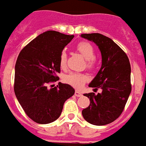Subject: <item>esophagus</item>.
<instances>
[{"instance_id": "esophagus-1", "label": "esophagus", "mask_w": 146, "mask_h": 146, "mask_svg": "<svg viewBox=\"0 0 146 146\" xmlns=\"http://www.w3.org/2000/svg\"><path fill=\"white\" fill-rule=\"evenodd\" d=\"M75 95L76 96V97H81L82 95V94L81 92H79V91H76L75 92Z\"/></svg>"}]
</instances>
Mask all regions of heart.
I'll return each instance as SVG.
<instances>
[{"label": "heart", "instance_id": "heart-1", "mask_svg": "<svg viewBox=\"0 0 146 146\" xmlns=\"http://www.w3.org/2000/svg\"><path fill=\"white\" fill-rule=\"evenodd\" d=\"M76 49L78 50L82 56L86 60V65L89 68H92L94 66V48L93 45L87 42H81L76 46ZM67 53L63 51L60 56V64L62 68H64L67 64ZM65 82L71 85L75 88L79 89L81 88L85 82L87 80V77L82 73L78 72H71L65 76Z\"/></svg>", "mask_w": 146, "mask_h": 146}]
</instances>
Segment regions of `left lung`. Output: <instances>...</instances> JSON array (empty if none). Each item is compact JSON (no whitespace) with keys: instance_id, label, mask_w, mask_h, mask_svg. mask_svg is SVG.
I'll list each match as a JSON object with an SVG mask.
<instances>
[{"instance_id":"1","label":"left lung","mask_w":146,"mask_h":146,"mask_svg":"<svg viewBox=\"0 0 146 146\" xmlns=\"http://www.w3.org/2000/svg\"><path fill=\"white\" fill-rule=\"evenodd\" d=\"M82 38L95 43L101 53L102 64L90 87L102 92L85 94L90 104L82 114L88 123L96 126L111 123L123 111L131 92V64L127 56L111 38L98 33L83 34Z\"/></svg>"}]
</instances>
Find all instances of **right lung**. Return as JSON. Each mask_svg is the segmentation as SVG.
I'll return each instance as SVG.
<instances>
[{"label":"right lung","instance_id":"obj_1","mask_svg":"<svg viewBox=\"0 0 146 146\" xmlns=\"http://www.w3.org/2000/svg\"><path fill=\"white\" fill-rule=\"evenodd\" d=\"M73 38L48 31L32 40L19 54L15 67V94L26 114L38 123L47 124L57 119L65 101L75 94L74 88L68 84L60 82L53 88L47 87L49 82L59 79L60 56Z\"/></svg>","mask_w":146,"mask_h":146}]
</instances>
